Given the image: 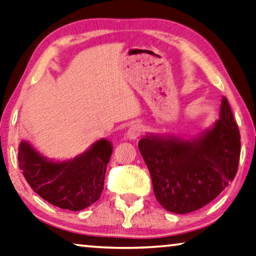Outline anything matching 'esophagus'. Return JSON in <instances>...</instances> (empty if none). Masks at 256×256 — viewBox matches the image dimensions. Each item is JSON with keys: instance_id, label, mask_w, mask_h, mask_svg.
Here are the masks:
<instances>
[{"instance_id": "1", "label": "esophagus", "mask_w": 256, "mask_h": 256, "mask_svg": "<svg viewBox=\"0 0 256 256\" xmlns=\"http://www.w3.org/2000/svg\"><path fill=\"white\" fill-rule=\"evenodd\" d=\"M141 133H142V128L138 124H133L128 128L126 136L130 140H136L138 136H141Z\"/></svg>"}]
</instances>
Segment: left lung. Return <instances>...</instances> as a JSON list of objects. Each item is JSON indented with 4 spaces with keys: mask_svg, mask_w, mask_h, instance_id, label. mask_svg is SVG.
I'll return each mask as SVG.
<instances>
[{
    "mask_svg": "<svg viewBox=\"0 0 256 256\" xmlns=\"http://www.w3.org/2000/svg\"><path fill=\"white\" fill-rule=\"evenodd\" d=\"M138 146L156 199L174 214L192 212L208 204L238 170L240 134L226 98H222L220 120L198 136L148 133Z\"/></svg>",
    "mask_w": 256,
    "mask_h": 256,
    "instance_id": "obj_1",
    "label": "left lung"
}]
</instances>
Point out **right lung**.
<instances>
[{
	"instance_id": "obj_1",
	"label": "right lung",
	"mask_w": 256,
	"mask_h": 256,
	"mask_svg": "<svg viewBox=\"0 0 256 256\" xmlns=\"http://www.w3.org/2000/svg\"><path fill=\"white\" fill-rule=\"evenodd\" d=\"M112 152V144L100 139L74 158L54 161L22 140L18 162L34 192L56 207L78 212L100 198Z\"/></svg>"
}]
</instances>
